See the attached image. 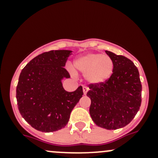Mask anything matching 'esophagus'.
<instances>
[{
    "label": "esophagus",
    "instance_id": "1",
    "mask_svg": "<svg viewBox=\"0 0 158 158\" xmlns=\"http://www.w3.org/2000/svg\"><path fill=\"white\" fill-rule=\"evenodd\" d=\"M82 89H83L84 95H85V94L87 93V92H88V88H87L86 86H83V88H82Z\"/></svg>",
    "mask_w": 158,
    "mask_h": 158
}]
</instances>
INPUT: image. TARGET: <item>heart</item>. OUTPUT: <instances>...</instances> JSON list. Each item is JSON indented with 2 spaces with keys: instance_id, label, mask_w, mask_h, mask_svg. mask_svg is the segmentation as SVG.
<instances>
[{
  "instance_id": "obj_1",
  "label": "heart",
  "mask_w": 158,
  "mask_h": 158,
  "mask_svg": "<svg viewBox=\"0 0 158 158\" xmlns=\"http://www.w3.org/2000/svg\"><path fill=\"white\" fill-rule=\"evenodd\" d=\"M74 68L85 74V79L92 84L103 83L111 77L114 63L107 55L87 53L78 57L74 61Z\"/></svg>"
}]
</instances>
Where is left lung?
Returning <instances> with one entry per match:
<instances>
[{
	"label": "left lung",
	"mask_w": 158,
	"mask_h": 158,
	"mask_svg": "<svg viewBox=\"0 0 158 158\" xmlns=\"http://www.w3.org/2000/svg\"><path fill=\"white\" fill-rule=\"evenodd\" d=\"M114 63L111 77L103 83L89 85V113L96 125L115 130L128 125L141 107L139 72L133 62L122 55L106 51Z\"/></svg>",
	"instance_id": "1"
}]
</instances>
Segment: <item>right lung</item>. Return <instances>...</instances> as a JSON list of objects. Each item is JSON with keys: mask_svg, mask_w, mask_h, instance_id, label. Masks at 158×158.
<instances>
[{"mask_svg": "<svg viewBox=\"0 0 158 158\" xmlns=\"http://www.w3.org/2000/svg\"><path fill=\"white\" fill-rule=\"evenodd\" d=\"M70 50H50L30 60L22 69L16 89L22 117L36 130L52 132L63 128L72 110L82 97V87L63 89L61 79L69 78L64 68Z\"/></svg>", "mask_w": 158, "mask_h": 158, "instance_id": "right-lung-1", "label": "right lung"}]
</instances>
